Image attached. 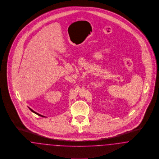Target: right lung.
Listing matches in <instances>:
<instances>
[{"mask_svg":"<svg viewBox=\"0 0 159 159\" xmlns=\"http://www.w3.org/2000/svg\"><path fill=\"white\" fill-rule=\"evenodd\" d=\"M29 108L30 109V110L32 111V112H34V113H35L36 114H37V115H38V116H41V117H45L44 116H42V115H41V114H38V113H37V112H36L35 111H34V110H32V109L30 108Z\"/></svg>","mask_w":159,"mask_h":159,"instance_id":"add662e5","label":"right lung"}]
</instances>
